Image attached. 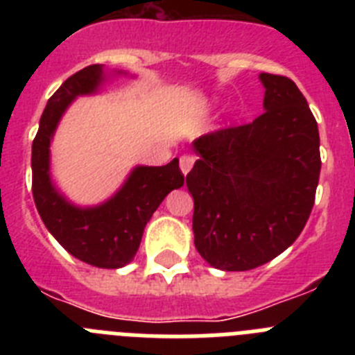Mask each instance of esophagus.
<instances>
[{
  "instance_id": "1",
  "label": "esophagus",
  "mask_w": 355,
  "mask_h": 355,
  "mask_svg": "<svg viewBox=\"0 0 355 355\" xmlns=\"http://www.w3.org/2000/svg\"><path fill=\"white\" fill-rule=\"evenodd\" d=\"M193 167V156H190V155H183L180 158V168H181V172H183L184 175L188 174V172H190V168Z\"/></svg>"
}]
</instances>
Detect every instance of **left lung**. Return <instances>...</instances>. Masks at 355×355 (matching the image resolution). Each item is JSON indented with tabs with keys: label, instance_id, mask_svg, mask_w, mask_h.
<instances>
[{
	"label": "left lung",
	"instance_id": "1",
	"mask_svg": "<svg viewBox=\"0 0 355 355\" xmlns=\"http://www.w3.org/2000/svg\"><path fill=\"white\" fill-rule=\"evenodd\" d=\"M263 112L193 142L200 156L187 175L196 249L215 268L252 270L302 233L320 180V135L299 87L259 74Z\"/></svg>",
	"mask_w": 355,
	"mask_h": 355
}]
</instances>
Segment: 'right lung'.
I'll return each mask as SVG.
<instances>
[{"label": "right lung", "instance_id": "obj_1", "mask_svg": "<svg viewBox=\"0 0 355 355\" xmlns=\"http://www.w3.org/2000/svg\"><path fill=\"white\" fill-rule=\"evenodd\" d=\"M101 78V65H89L49 97L31 146V192L40 218L67 252L99 268H121L135 258L146 224L165 196L183 187L184 175L178 158L163 167H137L117 196L89 209L69 205L56 192L49 180L53 131L69 103L94 92Z\"/></svg>", "mask_w": 355, "mask_h": 355}]
</instances>
